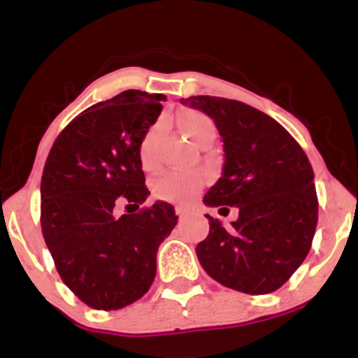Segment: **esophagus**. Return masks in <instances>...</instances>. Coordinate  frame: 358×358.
<instances>
[{"label":"esophagus","mask_w":358,"mask_h":358,"mask_svg":"<svg viewBox=\"0 0 358 358\" xmlns=\"http://www.w3.org/2000/svg\"><path fill=\"white\" fill-rule=\"evenodd\" d=\"M175 212H176V215L180 217V219H183V217H187V210H185L183 207H175Z\"/></svg>","instance_id":"34e87169"}]
</instances>
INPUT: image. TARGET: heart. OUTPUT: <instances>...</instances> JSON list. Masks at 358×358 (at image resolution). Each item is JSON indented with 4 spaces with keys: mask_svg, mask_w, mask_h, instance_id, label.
I'll return each mask as SVG.
<instances>
[{
    "mask_svg": "<svg viewBox=\"0 0 358 358\" xmlns=\"http://www.w3.org/2000/svg\"><path fill=\"white\" fill-rule=\"evenodd\" d=\"M180 127L193 143H199L205 134L215 133V127L210 117L199 110H183L178 116ZM163 129V122H156L148 129L145 138L141 139L139 145V159H141V166L145 170H155L156 163V141H158L159 133ZM203 185V178L199 173H192V171H166L159 178L155 180L153 192L158 199L171 200V202H182L192 196L193 193L199 192L200 187Z\"/></svg>",
    "mask_w": 358,
    "mask_h": 358,
    "instance_id": "b5f03b06",
    "label": "heart"
}]
</instances>
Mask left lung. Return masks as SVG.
I'll return each mask as SVG.
<instances>
[{"instance_id":"1","label":"left lung","mask_w":358,"mask_h":358,"mask_svg":"<svg viewBox=\"0 0 358 358\" xmlns=\"http://www.w3.org/2000/svg\"><path fill=\"white\" fill-rule=\"evenodd\" d=\"M213 119L224 168L205 193L208 207L239 208L232 227L207 215L200 264L220 285L248 294L281 287L305 261L318 222L315 173L296 139L256 108L212 96L180 99Z\"/></svg>"}]
</instances>
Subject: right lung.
I'll return each instance as SVG.
<instances>
[{
	"mask_svg": "<svg viewBox=\"0 0 358 358\" xmlns=\"http://www.w3.org/2000/svg\"><path fill=\"white\" fill-rule=\"evenodd\" d=\"M163 94L124 90L69 122L42 176V232L62 281L96 310H119L150 289L156 252L173 231V205L139 208L150 195L141 139L162 113Z\"/></svg>",
	"mask_w": 358,
	"mask_h": 358,
	"instance_id": "add662e5",
	"label": "right lung"
}]
</instances>
